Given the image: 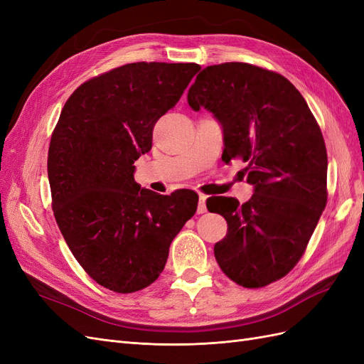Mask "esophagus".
I'll use <instances>...</instances> for the list:
<instances>
[{"instance_id": "34e87169", "label": "esophagus", "mask_w": 364, "mask_h": 364, "mask_svg": "<svg viewBox=\"0 0 364 364\" xmlns=\"http://www.w3.org/2000/svg\"><path fill=\"white\" fill-rule=\"evenodd\" d=\"M206 213V196L200 194L199 197V205H197V214Z\"/></svg>"}]
</instances>
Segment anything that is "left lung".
<instances>
[{
    "label": "left lung",
    "instance_id": "left-lung-1",
    "mask_svg": "<svg viewBox=\"0 0 364 364\" xmlns=\"http://www.w3.org/2000/svg\"><path fill=\"white\" fill-rule=\"evenodd\" d=\"M188 105L223 127L222 159L246 162L255 186L240 205L211 197L206 208L228 222L214 255L229 279L259 289L284 278L304 255L326 206V147L305 98L284 75L243 62L206 67Z\"/></svg>",
    "mask_w": 364,
    "mask_h": 364
}]
</instances>
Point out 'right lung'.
<instances>
[{
	"label": "right lung",
	"instance_id": "obj_1",
	"mask_svg": "<svg viewBox=\"0 0 364 364\" xmlns=\"http://www.w3.org/2000/svg\"><path fill=\"white\" fill-rule=\"evenodd\" d=\"M197 63L136 62L82 83L65 103L48 149L51 206L74 258L103 287L134 293L155 282L199 196L141 188L134 162L156 121L179 102Z\"/></svg>",
	"mask_w": 364,
	"mask_h": 364
}]
</instances>
